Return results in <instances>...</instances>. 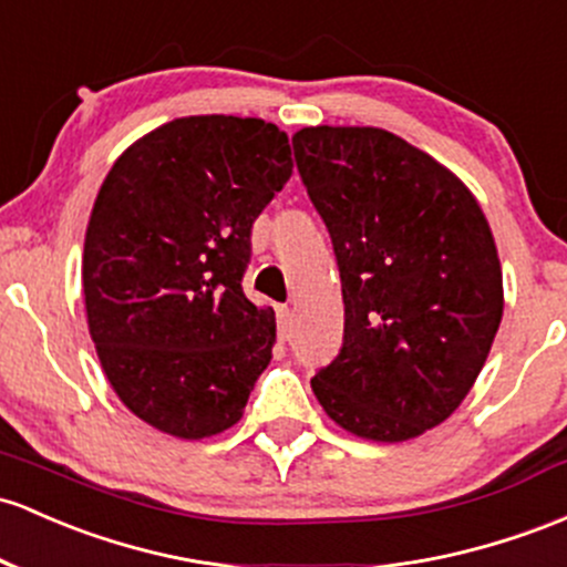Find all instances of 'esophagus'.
Wrapping results in <instances>:
<instances>
[{
  "instance_id": "obj_1",
  "label": "esophagus",
  "mask_w": 567,
  "mask_h": 567,
  "mask_svg": "<svg viewBox=\"0 0 567 567\" xmlns=\"http://www.w3.org/2000/svg\"><path fill=\"white\" fill-rule=\"evenodd\" d=\"M277 322H279V336H282V339H288L290 326H293V309L279 307L277 309Z\"/></svg>"
}]
</instances>
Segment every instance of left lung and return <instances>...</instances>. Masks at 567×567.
Instances as JSON below:
<instances>
[{"label":"left lung","instance_id":"left-lung-1","mask_svg":"<svg viewBox=\"0 0 567 567\" xmlns=\"http://www.w3.org/2000/svg\"><path fill=\"white\" fill-rule=\"evenodd\" d=\"M296 164L331 234L344 344L312 390L339 427L398 444L474 388L503 317L489 223L455 172L374 126H307Z\"/></svg>","mask_w":567,"mask_h":567}]
</instances>
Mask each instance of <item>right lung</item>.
Returning a JSON list of instances; mask_svg holds the SVG:
<instances>
[{"label":"right lung","instance_id":"1","mask_svg":"<svg viewBox=\"0 0 567 567\" xmlns=\"http://www.w3.org/2000/svg\"><path fill=\"white\" fill-rule=\"evenodd\" d=\"M293 174L288 134L260 117L190 115L121 153L83 247L89 333L128 412L198 441L241 420L277 341L241 293L250 231Z\"/></svg>","mask_w":567,"mask_h":567}]
</instances>
